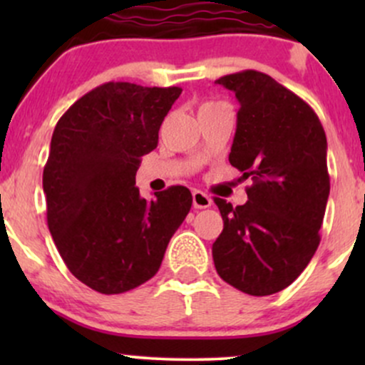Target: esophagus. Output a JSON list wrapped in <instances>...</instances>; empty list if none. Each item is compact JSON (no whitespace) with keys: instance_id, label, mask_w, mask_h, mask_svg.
Segmentation results:
<instances>
[{"instance_id":"esophagus-1","label":"esophagus","mask_w":365,"mask_h":365,"mask_svg":"<svg viewBox=\"0 0 365 365\" xmlns=\"http://www.w3.org/2000/svg\"><path fill=\"white\" fill-rule=\"evenodd\" d=\"M192 202H194L195 209H206L212 204V199L207 194L200 190H194L192 192Z\"/></svg>"}]
</instances>
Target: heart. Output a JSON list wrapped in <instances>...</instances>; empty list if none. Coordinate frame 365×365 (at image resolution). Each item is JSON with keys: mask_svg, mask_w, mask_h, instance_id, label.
Returning a JSON list of instances; mask_svg holds the SVG:
<instances>
[{"mask_svg": "<svg viewBox=\"0 0 365 365\" xmlns=\"http://www.w3.org/2000/svg\"><path fill=\"white\" fill-rule=\"evenodd\" d=\"M212 104H215V103H207V104H204V106H212ZM202 106V108H204Z\"/></svg>", "mask_w": 365, "mask_h": 365, "instance_id": "b5f03b06", "label": "heart"}]
</instances>
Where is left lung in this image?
Listing matches in <instances>:
<instances>
[{
	"mask_svg": "<svg viewBox=\"0 0 365 365\" xmlns=\"http://www.w3.org/2000/svg\"><path fill=\"white\" fill-rule=\"evenodd\" d=\"M216 83L240 103L228 159L252 185L244 206L215 197L223 232L212 259L237 290L273 295L299 278L321 242L329 195L326 133L312 108L269 75L244 70Z\"/></svg>",
	"mask_w": 365,
	"mask_h": 365,
	"instance_id": "8db88e82",
	"label": "left lung"
}]
</instances>
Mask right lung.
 <instances>
[{"instance_id": "1", "label": "right lung", "mask_w": 365, "mask_h": 365, "mask_svg": "<svg viewBox=\"0 0 365 365\" xmlns=\"http://www.w3.org/2000/svg\"><path fill=\"white\" fill-rule=\"evenodd\" d=\"M180 87L108 82L66 110L51 137L43 173L48 226L75 278L116 295L158 273L170 238L192 207L187 187L142 199L140 158L158 148Z\"/></svg>"}]
</instances>
